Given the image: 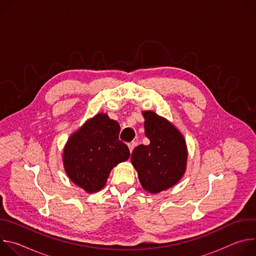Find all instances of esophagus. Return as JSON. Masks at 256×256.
Masks as SVG:
<instances>
[{"label": "esophagus", "instance_id": "1", "mask_svg": "<svg viewBox=\"0 0 256 256\" xmlns=\"http://www.w3.org/2000/svg\"><path fill=\"white\" fill-rule=\"evenodd\" d=\"M136 142H130L128 146V149H130V152L132 153V151H134V147H136Z\"/></svg>", "mask_w": 256, "mask_h": 256}]
</instances>
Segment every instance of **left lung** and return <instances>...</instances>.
Returning a JSON list of instances; mask_svg holds the SVG:
<instances>
[{"mask_svg": "<svg viewBox=\"0 0 256 256\" xmlns=\"http://www.w3.org/2000/svg\"><path fill=\"white\" fill-rule=\"evenodd\" d=\"M148 146L140 144L132 154V164L138 172L142 188L159 194L184 177L188 165V146L177 128L152 110L142 112Z\"/></svg>", "mask_w": 256, "mask_h": 256, "instance_id": "left-lung-1", "label": "left lung"}]
</instances>
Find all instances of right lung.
<instances>
[{"mask_svg":"<svg viewBox=\"0 0 256 256\" xmlns=\"http://www.w3.org/2000/svg\"><path fill=\"white\" fill-rule=\"evenodd\" d=\"M120 126L107 114H97L68 138L62 152L70 180L88 194L101 190L110 171L130 158L128 146L118 140Z\"/></svg>","mask_w":256,"mask_h":256,"instance_id":"obj_1","label":"right lung"}]
</instances>
